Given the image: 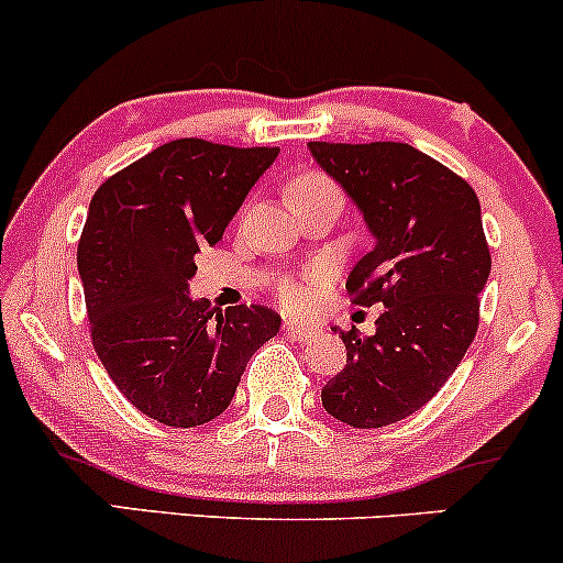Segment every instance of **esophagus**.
<instances>
[{
  "label": "esophagus",
  "instance_id": "1",
  "mask_svg": "<svg viewBox=\"0 0 563 563\" xmlns=\"http://www.w3.org/2000/svg\"><path fill=\"white\" fill-rule=\"evenodd\" d=\"M284 330H287V335H292L295 341H308V338L317 335V328H313V324L298 322V319H287V322H284Z\"/></svg>",
  "mask_w": 563,
  "mask_h": 563
}]
</instances>
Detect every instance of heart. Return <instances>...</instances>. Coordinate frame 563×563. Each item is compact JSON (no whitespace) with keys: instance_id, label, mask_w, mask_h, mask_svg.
<instances>
[{"instance_id":"1","label":"heart","mask_w":563,"mask_h":563,"mask_svg":"<svg viewBox=\"0 0 563 563\" xmlns=\"http://www.w3.org/2000/svg\"><path fill=\"white\" fill-rule=\"evenodd\" d=\"M322 185H330V183L324 177H319V174H303V177L295 179L289 190H308V187H322ZM319 282H322V276L319 274L308 276V279H287L279 287L282 300L289 308H306L308 303H311L313 289H317Z\"/></svg>"}]
</instances>
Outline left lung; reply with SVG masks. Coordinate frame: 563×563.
Masks as SVG:
<instances>
[{
  "label": "left lung",
  "instance_id": "obj_1",
  "mask_svg": "<svg viewBox=\"0 0 563 563\" xmlns=\"http://www.w3.org/2000/svg\"><path fill=\"white\" fill-rule=\"evenodd\" d=\"M308 153L373 235L346 289L360 306L384 303L373 335L341 332L346 367L324 384L322 405L349 427L395 424L438 395L477 332V295L492 274L481 203L410 144L308 142Z\"/></svg>",
  "mask_w": 563,
  "mask_h": 563
}]
</instances>
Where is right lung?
<instances>
[{"mask_svg": "<svg viewBox=\"0 0 563 563\" xmlns=\"http://www.w3.org/2000/svg\"><path fill=\"white\" fill-rule=\"evenodd\" d=\"M279 147L177 139L96 190L77 246L90 338L134 408L166 427H201L228 408L252 354L282 317L265 306L217 313L192 298L196 255L214 246Z\"/></svg>", "mask_w": 563, "mask_h": 563, "instance_id": "right-lung-1", "label": "right lung"}]
</instances>
